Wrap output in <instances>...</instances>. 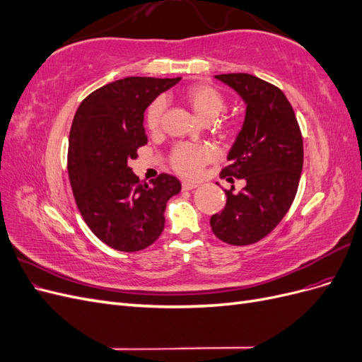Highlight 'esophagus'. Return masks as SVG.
<instances>
[{"mask_svg":"<svg viewBox=\"0 0 362 362\" xmlns=\"http://www.w3.org/2000/svg\"><path fill=\"white\" fill-rule=\"evenodd\" d=\"M196 187H198V184H194V182H187V181L182 182V190H193Z\"/></svg>","mask_w":362,"mask_h":362,"instance_id":"obj_1","label":"esophagus"}]
</instances>
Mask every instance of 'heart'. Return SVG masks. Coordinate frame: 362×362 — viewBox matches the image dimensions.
<instances>
[{
    "instance_id": "1",
    "label": "heart",
    "mask_w": 362,
    "mask_h": 362,
    "mask_svg": "<svg viewBox=\"0 0 362 362\" xmlns=\"http://www.w3.org/2000/svg\"><path fill=\"white\" fill-rule=\"evenodd\" d=\"M181 100L187 104L193 113L204 122H211L226 108V98L217 89L216 86L198 83L187 86L180 93ZM166 104L157 98L148 107L145 115V124L149 131H157L161 125V117L164 113ZM235 122H226L223 127L225 136H234L237 133ZM216 156V152L208 145H192V144H180L170 152V166L182 177H196L205 164L210 163Z\"/></svg>"
}]
</instances>
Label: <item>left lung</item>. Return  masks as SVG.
Returning <instances> with one entry per match:
<instances>
[{"label":"left lung","instance_id":"8db88e82","mask_svg":"<svg viewBox=\"0 0 362 362\" xmlns=\"http://www.w3.org/2000/svg\"><path fill=\"white\" fill-rule=\"evenodd\" d=\"M246 104L245 122L221 177L243 180L240 192L225 190L226 205L211 216L217 238L234 246L259 242L287 214L299 187L303 141L298 119L279 87L250 74H222Z\"/></svg>","mask_w":362,"mask_h":362}]
</instances>
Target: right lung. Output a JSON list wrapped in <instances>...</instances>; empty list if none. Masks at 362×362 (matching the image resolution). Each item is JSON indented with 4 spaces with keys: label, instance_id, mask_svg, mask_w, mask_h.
Returning a JSON list of instances; mask_svg holds the SVG:
<instances>
[{
    "label": "right lung",
    "instance_id": "add662e5",
    "mask_svg": "<svg viewBox=\"0 0 362 362\" xmlns=\"http://www.w3.org/2000/svg\"><path fill=\"white\" fill-rule=\"evenodd\" d=\"M180 80L127 76L92 92L74 116L68 149L74 198L92 233L116 250L154 243L164 229L166 202L181 190L168 173L141 184L128 166L148 144V105Z\"/></svg>",
    "mask_w": 362,
    "mask_h": 362
}]
</instances>
